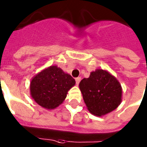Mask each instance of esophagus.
<instances>
[{"label":"esophagus","mask_w":147,"mask_h":147,"mask_svg":"<svg viewBox=\"0 0 147 147\" xmlns=\"http://www.w3.org/2000/svg\"><path fill=\"white\" fill-rule=\"evenodd\" d=\"M76 85H79V84H80V81H81V77H77V78H76Z\"/></svg>","instance_id":"obj_1"}]
</instances>
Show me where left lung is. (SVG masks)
<instances>
[{
	"mask_svg": "<svg viewBox=\"0 0 147 147\" xmlns=\"http://www.w3.org/2000/svg\"><path fill=\"white\" fill-rule=\"evenodd\" d=\"M79 86L88 111L96 116L113 111L122 101L120 82L106 70L98 68L92 71Z\"/></svg>",
	"mask_w": 147,
	"mask_h": 147,
	"instance_id": "obj_1",
	"label": "left lung"
}]
</instances>
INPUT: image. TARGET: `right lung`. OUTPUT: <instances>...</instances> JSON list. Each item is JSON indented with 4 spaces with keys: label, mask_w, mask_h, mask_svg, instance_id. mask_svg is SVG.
<instances>
[{
    "label": "right lung",
    "mask_w": 147,
    "mask_h": 147,
    "mask_svg": "<svg viewBox=\"0 0 147 147\" xmlns=\"http://www.w3.org/2000/svg\"><path fill=\"white\" fill-rule=\"evenodd\" d=\"M75 84L71 75L57 65H51L32 78L30 94L37 105L46 110H54L64 102L68 90Z\"/></svg>",
    "instance_id": "1"
}]
</instances>
